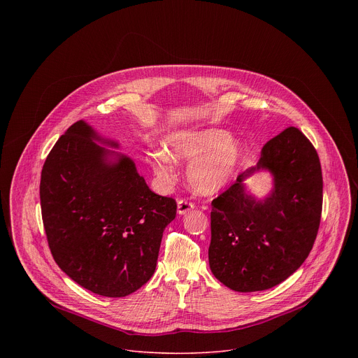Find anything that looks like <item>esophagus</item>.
<instances>
[{
  "label": "esophagus",
  "mask_w": 358,
  "mask_h": 358,
  "mask_svg": "<svg viewBox=\"0 0 358 358\" xmlns=\"http://www.w3.org/2000/svg\"><path fill=\"white\" fill-rule=\"evenodd\" d=\"M194 208V202L188 201V199H180L178 201V206H177V211L180 215L187 214L188 211H191Z\"/></svg>",
  "instance_id": "obj_1"
}]
</instances>
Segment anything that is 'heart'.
I'll list each match as a JSON object with an SVG mask.
<instances>
[{"label":"heart","mask_w":358,"mask_h":358,"mask_svg":"<svg viewBox=\"0 0 358 358\" xmlns=\"http://www.w3.org/2000/svg\"><path fill=\"white\" fill-rule=\"evenodd\" d=\"M169 151H156L150 156V164L166 181L176 177L174 160L194 162L189 169V181L199 192H214L232 176L239 159L241 144L221 129L182 131L169 138Z\"/></svg>","instance_id":"1"}]
</instances>
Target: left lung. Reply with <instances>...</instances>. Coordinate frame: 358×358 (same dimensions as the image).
I'll return each mask as SVG.
<instances>
[{
	"mask_svg": "<svg viewBox=\"0 0 358 358\" xmlns=\"http://www.w3.org/2000/svg\"><path fill=\"white\" fill-rule=\"evenodd\" d=\"M259 168L275 177L265 203L243 192L241 181ZM210 268L235 292L271 289L309 257L323 207V177L317 151L299 129L287 127L262 148L257 167L211 202Z\"/></svg>",
	"mask_w": 358,
	"mask_h": 358,
	"instance_id": "1",
	"label": "left lung"
}]
</instances>
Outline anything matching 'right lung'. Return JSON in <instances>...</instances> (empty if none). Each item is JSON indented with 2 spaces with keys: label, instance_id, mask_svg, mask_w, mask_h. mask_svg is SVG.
<instances>
[{
  "label": "right lung",
  "instance_id": "1",
  "mask_svg": "<svg viewBox=\"0 0 358 358\" xmlns=\"http://www.w3.org/2000/svg\"><path fill=\"white\" fill-rule=\"evenodd\" d=\"M92 138L94 131L76 122L50 150L39 185L42 222L50 253L72 280L123 297L155 273L177 202L152 192L130 159L106 163L109 151Z\"/></svg>",
  "mask_w": 358,
  "mask_h": 358
}]
</instances>
